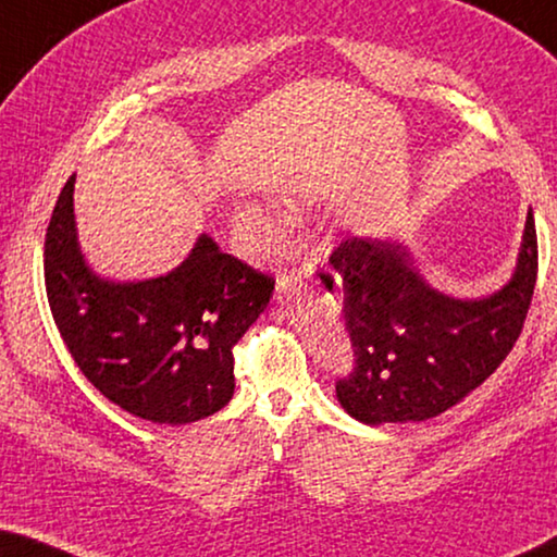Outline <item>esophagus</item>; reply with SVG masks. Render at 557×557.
<instances>
[{
    "label": "esophagus",
    "mask_w": 557,
    "mask_h": 557,
    "mask_svg": "<svg viewBox=\"0 0 557 557\" xmlns=\"http://www.w3.org/2000/svg\"><path fill=\"white\" fill-rule=\"evenodd\" d=\"M277 289H280V295H285L287 299L295 297L297 292L301 289V275L299 277L297 275H282L277 280Z\"/></svg>",
    "instance_id": "esophagus-1"
}]
</instances>
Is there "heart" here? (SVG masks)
Here are the masks:
<instances>
[{
  "label": "heart",
  "mask_w": 557,
  "mask_h": 557,
  "mask_svg": "<svg viewBox=\"0 0 557 557\" xmlns=\"http://www.w3.org/2000/svg\"><path fill=\"white\" fill-rule=\"evenodd\" d=\"M287 213H297L299 203L285 199ZM233 231L243 240L250 256L258 260L277 258L287 245V223L277 211L258 203H243L233 209Z\"/></svg>",
  "instance_id": "1"
}]
</instances>
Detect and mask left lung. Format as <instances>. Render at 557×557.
<instances>
[{"label":"left lung","mask_w":557,"mask_h":557,"mask_svg":"<svg viewBox=\"0 0 557 557\" xmlns=\"http://www.w3.org/2000/svg\"><path fill=\"white\" fill-rule=\"evenodd\" d=\"M332 268L356 356L354 373L336 383L338 403L371 428L422 422L479 388L521 334L539 272L533 211L511 277L486 297L432 287L408 245L381 235L342 243Z\"/></svg>","instance_id":"8db88e82"}]
</instances>
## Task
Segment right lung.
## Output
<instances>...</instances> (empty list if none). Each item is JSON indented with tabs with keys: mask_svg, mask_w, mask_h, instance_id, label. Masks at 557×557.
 Wrapping results in <instances>:
<instances>
[{
	"mask_svg": "<svg viewBox=\"0 0 557 557\" xmlns=\"http://www.w3.org/2000/svg\"><path fill=\"white\" fill-rule=\"evenodd\" d=\"M73 191L75 174L46 231L44 277L83 375L157 425H188L225 408L235 391L233 346L268 309L275 282L225 256L209 233L164 275H100L81 248Z\"/></svg>",
	"mask_w": 557,
	"mask_h": 557,
	"instance_id": "obj_1",
	"label": "right lung"
}]
</instances>
